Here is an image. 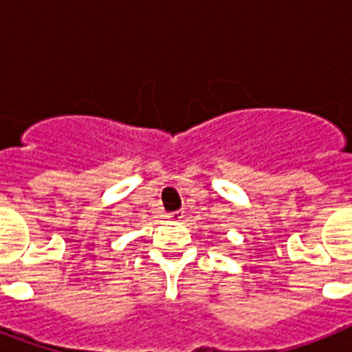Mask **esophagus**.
<instances>
[{
	"mask_svg": "<svg viewBox=\"0 0 352 352\" xmlns=\"http://www.w3.org/2000/svg\"><path fill=\"white\" fill-rule=\"evenodd\" d=\"M182 217H184V212H171V214H168V219L171 221H181Z\"/></svg>",
	"mask_w": 352,
	"mask_h": 352,
	"instance_id": "esophagus-1",
	"label": "esophagus"
}]
</instances>
